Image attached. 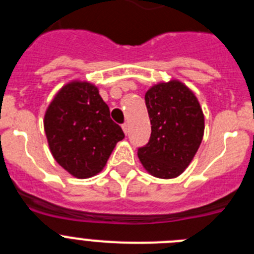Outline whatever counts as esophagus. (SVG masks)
Listing matches in <instances>:
<instances>
[{
    "label": "esophagus",
    "mask_w": 254,
    "mask_h": 254,
    "mask_svg": "<svg viewBox=\"0 0 254 254\" xmlns=\"http://www.w3.org/2000/svg\"><path fill=\"white\" fill-rule=\"evenodd\" d=\"M122 129H123V132H125L126 134L128 133V125H127V123H125V125H122Z\"/></svg>",
    "instance_id": "esophagus-1"
}]
</instances>
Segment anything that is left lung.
Segmentation results:
<instances>
[{
  "label": "left lung",
  "mask_w": 254,
  "mask_h": 254,
  "mask_svg": "<svg viewBox=\"0 0 254 254\" xmlns=\"http://www.w3.org/2000/svg\"><path fill=\"white\" fill-rule=\"evenodd\" d=\"M151 136L138 159L156 178H177L202 142L205 117L194 93L179 80L158 82L145 94Z\"/></svg>",
  "instance_id": "8db88e82"
}]
</instances>
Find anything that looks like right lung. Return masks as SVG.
<instances>
[{"instance_id": "right-lung-1", "label": "right lung", "mask_w": 254, "mask_h": 254, "mask_svg": "<svg viewBox=\"0 0 254 254\" xmlns=\"http://www.w3.org/2000/svg\"><path fill=\"white\" fill-rule=\"evenodd\" d=\"M44 131L55 160L78 179L102 172L117 142L125 138L98 87L81 80L58 90L44 114Z\"/></svg>"}]
</instances>
